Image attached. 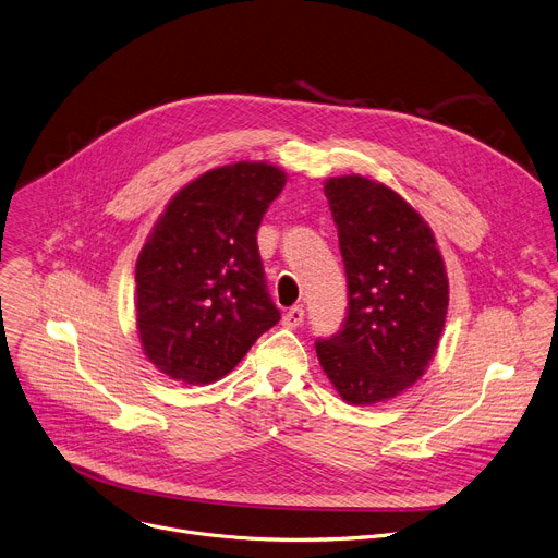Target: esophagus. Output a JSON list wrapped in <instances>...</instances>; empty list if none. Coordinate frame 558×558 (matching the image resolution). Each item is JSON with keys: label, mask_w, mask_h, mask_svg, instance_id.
I'll list each match as a JSON object with an SVG mask.
<instances>
[{"label": "esophagus", "mask_w": 558, "mask_h": 558, "mask_svg": "<svg viewBox=\"0 0 558 558\" xmlns=\"http://www.w3.org/2000/svg\"><path fill=\"white\" fill-rule=\"evenodd\" d=\"M281 322L283 326H288V329H298V326L304 322V306H292L290 311H286Z\"/></svg>", "instance_id": "obj_1"}]
</instances>
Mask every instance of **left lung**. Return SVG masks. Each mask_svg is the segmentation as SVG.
<instances>
[{"label":"left lung","instance_id":"left-lung-1","mask_svg":"<svg viewBox=\"0 0 558 558\" xmlns=\"http://www.w3.org/2000/svg\"><path fill=\"white\" fill-rule=\"evenodd\" d=\"M338 227L349 311L317 340L324 374L351 405L399 397L428 369L448 311V275L430 225L397 191L363 178L324 182Z\"/></svg>","mask_w":558,"mask_h":558}]
</instances>
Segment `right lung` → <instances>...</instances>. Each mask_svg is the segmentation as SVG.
I'll return each instance as SVG.
<instances>
[{"mask_svg": "<svg viewBox=\"0 0 558 558\" xmlns=\"http://www.w3.org/2000/svg\"><path fill=\"white\" fill-rule=\"evenodd\" d=\"M283 186L272 163H227L182 186L155 222L137 258L135 308L161 374L214 383L279 322L256 232Z\"/></svg>", "mask_w": 558, "mask_h": 558, "instance_id": "obj_1", "label": "right lung"}]
</instances>
